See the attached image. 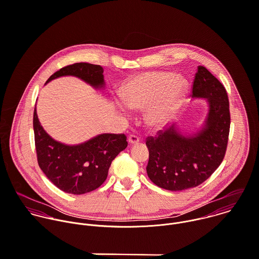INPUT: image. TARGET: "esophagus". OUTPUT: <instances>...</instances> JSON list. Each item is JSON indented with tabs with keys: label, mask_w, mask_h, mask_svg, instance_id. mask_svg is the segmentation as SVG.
<instances>
[{
	"label": "esophagus",
	"mask_w": 259,
	"mask_h": 259,
	"mask_svg": "<svg viewBox=\"0 0 259 259\" xmlns=\"http://www.w3.org/2000/svg\"><path fill=\"white\" fill-rule=\"evenodd\" d=\"M139 142H140V138H139L138 136H136V135H131V136L128 137V143H130L131 145L138 144Z\"/></svg>",
	"instance_id": "1"
}]
</instances>
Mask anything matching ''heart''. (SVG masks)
I'll return each mask as SVG.
<instances>
[{
    "label": "heart",
    "mask_w": 259,
    "mask_h": 259,
    "mask_svg": "<svg viewBox=\"0 0 259 259\" xmlns=\"http://www.w3.org/2000/svg\"><path fill=\"white\" fill-rule=\"evenodd\" d=\"M186 93V83L173 73L148 72L130 79L120 90L125 107L140 110L147 108L146 120L154 127L170 122Z\"/></svg>",
    "instance_id": "obj_1"
}]
</instances>
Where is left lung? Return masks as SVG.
Listing matches in <instances>:
<instances>
[{
	"label": "left lung",
	"instance_id": "left-lung-1",
	"mask_svg": "<svg viewBox=\"0 0 259 259\" xmlns=\"http://www.w3.org/2000/svg\"><path fill=\"white\" fill-rule=\"evenodd\" d=\"M193 98H205L208 113L203 127L193 135H183L175 125L148 137L147 173L157 186L179 191L195 187L205 181L221 165L228 145L230 110L223 84L198 66L195 74Z\"/></svg>",
	"mask_w": 259,
	"mask_h": 259
}]
</instances>
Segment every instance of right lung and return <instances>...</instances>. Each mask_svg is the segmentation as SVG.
<instances>
[{
  "label": "right lung",
  "instance_id": "add662e5",
  "mask_svg": "<svg viewBox=\"0 0 259 259\" xmlns=\"http://www.w3.org/2000/svg\"><path fill=\"white\" fill-rule=\"evenodd\" d=\"M63 76H74L95 89L104 87L103 68L88 63H76L56 72L47 83ZM33 130L37 162L47 177L61 190L84 194L98 188L107 178L114 158L127 147L123 134H101L79 145L69 146L54 140L41 126L36 108Z\"/></svg>",
  "mask_w": 259,
  "mask_h": 259
}]
</instances>
